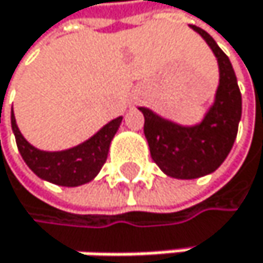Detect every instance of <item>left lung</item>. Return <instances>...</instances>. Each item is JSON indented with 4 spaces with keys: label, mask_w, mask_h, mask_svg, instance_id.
<instances>
[{
    "label": "left lung",
    "mask_w": 263,
    "mask_h": 263,
    "mask_svg": "<svg viewBox=\"0 0 263 263\" xmlns=\"http://www.w3.org/2000/svg\"><path fill=\"white\" fill-rule=\"evenodd\" d=\"M189 28L203 37L218 60L219 85L213 104L194 126L178 124L146 107H139L145 117L143 133L151 158L165 175L178 180L213 174L234 146L241 120V93L229 57L202 28Z\"/></svg>",
    "instance_id": "8db88e82"
}]
</instances>
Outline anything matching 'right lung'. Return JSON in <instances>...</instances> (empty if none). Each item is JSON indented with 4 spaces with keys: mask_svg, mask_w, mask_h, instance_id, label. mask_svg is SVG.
<instances>
[{
    "mask_svg": "<svg viewBox=\"0 0 263 263\" xmlns=\"http://www.w3.org/2000/svg\"><path fill=\"white\" fill-rule=\"evenodd\" d=\"M121 121L123 117L108 121L93 137H89L77 146L63 151H44L33 146L22 136L15 121L14 110L11 114L12 133L26 165L39 178L67 187L82 186L96 178L104 162L107 161L110 143H112V139L115 137Z\"/></svg>",
    "mask_w": 263,
    "mask_h": 263,
    "instance_id": "1",
    "label": "right lung"
}]
</instances>
